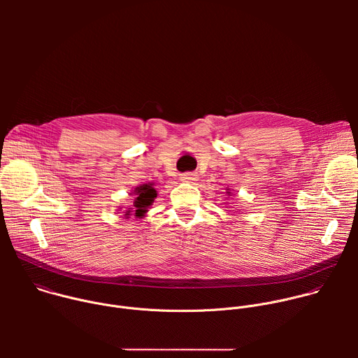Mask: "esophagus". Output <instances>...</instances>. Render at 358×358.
I'll list each match as a JSON object with an SVG mask.
<instances>
[{"label": "esophagus", "instance_id": "1", "mask_svg": "<svg viewBox=\"0 0 358 358\" xmlns=\"http://www.w3.org/2000/svg\"><path fill=\"white\" fill-rule=\"evenodd\" d=\"M195 178H196V176L194 173H182L181 174V180H184V181H191Z\"/></svg>", "mask_w": 358, "mask_h": 358}]
</instances>
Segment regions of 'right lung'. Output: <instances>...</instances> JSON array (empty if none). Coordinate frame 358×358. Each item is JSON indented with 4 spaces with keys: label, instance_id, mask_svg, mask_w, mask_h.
I'll use <instances>...</instances> for the list:
<instances>
[{
    "label": "right lung",
    "instance_id": "add662e5",
    "mask_svg": "<svg viewBox=\"0 0 358 358\" xmlns=\"http://www.w3.org/2000/svg\"><path fill=\"white\" fill-rule=\"evenodd\" d=\"M157 192L152 188V184H143L136 188V199H134V210L126 211V215L134 214V217L140 218L144 217L147 213V208L151 206L152 201H155Z\"/></svg>",
    "mask_w": 358,
    "mask_h": 358
}]
</instances>
